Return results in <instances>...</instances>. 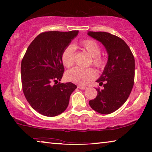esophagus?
Instances as JSON below:
<instances>
[{
	"label": "esophagus",
	"mask_w": 152,
	"mask_h": 152,
	"mask_svg": "<svg viewBox=\"0 0 152 152\" xmlns=\"http://www.w3.org/2000/svg\"><path fill=\"white\" fill-rule=\"evenodd\" d=\"M80 89H82V90H85V89L87 88V87L86 86H80V85H79V86H77Z\"/></svg>",
	"instance_id": "esophagus-1"
}]
</instances>
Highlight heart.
I'll return each instance as SVG.
<instances>
[{
    "instance_id": "heart-1",
    "label": "heart",
    "mask_w": 152,
    "mask_h": 152,
    "mask_svg": "<svg viewBox=\"0 0 152 152\" xmlns=\"http://www.w3.org/2000/svg\"><path fill=\"white\" fill-rule=\"evenodd\" d=\"M82 48L93 58V64L98 68H103L105 66V60L99 56L101 53L100 47L96 41L87 39L81 42ZM73 45H70L66 47L62 53L61 59L66 67L69 68L74 63ZM66 78L70 82L81 85H86L96 77V72L94 70L84 69L80 67H75L66 72Z\"/></svg>"
}]
</instances>
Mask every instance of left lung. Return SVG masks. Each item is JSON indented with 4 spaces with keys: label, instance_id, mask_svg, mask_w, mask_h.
Segmentation results:
<instances>
[{
    "label": "left lung",
    "instance_id": "left-lung-1",
    "mask_svg": "<svg viewBox=\"0 0 152 152\" xmlns=\"http://www.w3.org/2000/svg\"><path fill=\"white\" fill-rule=\"evenodd\" d=\"M87 34L104 46L107 63L96 80L104 88L97 89V95L89 101L94 111L109 114L126 101L134 86L135 60L129 47L122 39L105 32H88Z\"/></svg>",
    "mask_w": 152,
    "mask_h": 152
}]
</instances>
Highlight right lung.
Masks as SVG:
<instances>
[{
	"instance_id": "obj_1",
	"label": "right lung",
	"mask_w": 152,
	"mask_h": 152,
	"mask_svg": "<svg viewBox=\"0 0 152 152\" xmlns=\"http://www.w3.org/2000/svg\"><path fill=\"white\" fill-rule=\"evenodd\" d=\"M78 32L41 33L30 43L22 60L20 71L25 97L32 109L43 115L53 117L63 113L69 104L70 95L77 88L71 82L57 83L64 70L62 53Z\"/></svg>"
}]
</instances>
